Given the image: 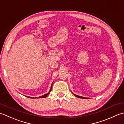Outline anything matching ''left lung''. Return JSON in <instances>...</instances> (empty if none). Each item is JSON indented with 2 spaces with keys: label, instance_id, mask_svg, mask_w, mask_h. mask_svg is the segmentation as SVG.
Masks as SVG:
<instances>
[{
  "label": "left lung",
  "instance_id": "obj_1",
  "mask_svg": "<svg viewBox=\"0 0 124 124\" xmlns=\"http://www.w3.org/2000/svg\"><path fill=\"white\" fill-rule=\"evenodd\" d=\"M74 94V96H75L77 97H78V98H83V99H88V98L84 97H82V96H78V95H75V94Z\"/></svg>",
  "mask_w": 124,
  "mask_h": 124
}]
</instances>
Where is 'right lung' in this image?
I'll return each mask as SVG.
<instances>
[{"mask_svg":"<svg viewBox=\"0 0 124 124\" xmlns=\"http://www.w3.org/2000/svg\"><path fill=\"white\" fill-rule=\"evenodd\" d=\"M52 83H53V82H52ZM52 85H51V88H50V91H49V92L48 93H47V94H44V95H42V96H39V97H37V98H45V97H47V95H49V94H50V92H51V89H52ZM26 97H29V98H34V97H28V96H26ZM37 98V97H35V98Z\"/></svg>","mask_w":124,"mask_h":124,"instance_id":"obj_1","label":"right lung"}]
</instances>
